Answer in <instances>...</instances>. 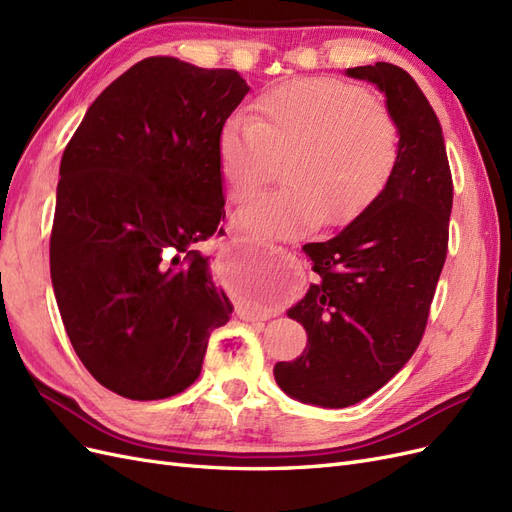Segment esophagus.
I'll return each instance as SVG.
<instances>
[{
	"label": "esophagus",
	"mask_w": 512,
	"mask_h": 512,
	"mask_svg": "<svg viewBox=\"0 0 512 512\" xmlns=\"http://www.w3.org/2000/svg\"><path fill=\"white\" fill-rule=\"evenodd\" d=\"M271 256L282 265V297L290 299L297 294V290L303 286L305 273L301 267V260L292 252L284 250V247H271Z\"/></svg>",
	"instance_id": "esophagus-1"
}]
</instances>
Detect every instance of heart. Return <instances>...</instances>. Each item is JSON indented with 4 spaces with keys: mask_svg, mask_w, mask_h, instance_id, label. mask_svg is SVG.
<instances>
[{
    "mask_svg": "<svg viewBox=\"0 0 512 512\" xmlns=\"http://www.w3.org/2000/svg\"><path fill=\"white\" fill-rule=\"evenodd\" d=\"M399 126L367 89L337 79H297L252 102L218 134V164L232 203H247L286 160L284 190L258 198L237 226L288 239L324 222L346 226L386 190L399 162Z\"/></svg>",
    "mask_w": 512,
    "mask_h": 512,
    "instance_id": "b5f03b06",
    "label": "heart"
}]
</instances>
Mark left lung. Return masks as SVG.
Segmentation results:
<instances>
[{"instance_id":"obj_1","label":"left lung","mask_w":512,"mask_h":512,"mask_svg":"<svg viewBox=\"0 0 512 512\" xmlns=\"http://www.w3.org/2000/svg\"><path fill=\"white\" fill-rule=\"evenodd\" d=\"M376 83L401 136L399 162L382 196L329 241L307 243L320 275L288 309L307 348L273 374L290 397L346 408L376 393L418 348L448 250L453 175L440 121L399 66L348 68Z\"/></svg>"}]
</instances>
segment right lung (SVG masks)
Here are the masks:
<instances>
[{
  "mask_svg": "<svg viewBox=\"0 0 512 512\" xmlns=\"http://www.w3.org/2000/svg\"><path fill=\"white\" fill-rule=\"evenodd\" d=\"M237 70L147 57L108 85L59 166L51 280L81 363L151 401L200 376L232 307L198 245L224 215L218 134L245 98Z\"/></svg>",
  "mask_w": 512,
  "mask_h": 512,
  "instance_id": "1",
  "label": "right lung"
}]
</instances>
